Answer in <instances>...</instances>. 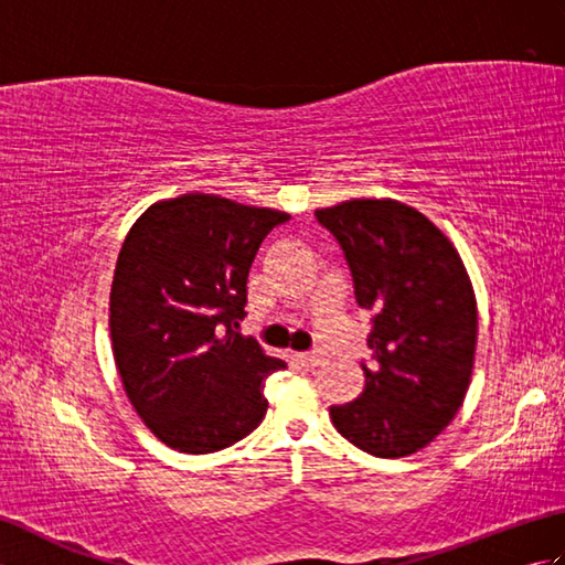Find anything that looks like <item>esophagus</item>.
Masks as SVG:
<instances>
[{
	"label": "esophagus",
	"mask_w": 565,
	"mask_h": 565,
	"mask_svg": "<svg viewBox=\"0 0 565 565\" xmlns=\"http://www.w3.org/2000/svg\"><path fill=\"white\" fill-rule=\"evenodd\" d=\"M298 359H301V364L308 366V369H316V366H322L328 362V354L326 352H306V354H298Z\"/></svg>",
	"instance_id": "34e87169"
}]
</instances>
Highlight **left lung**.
<instances>
[{
	"instance_id": "1",
	"label": "left lung",
	"mask_w": 565,
	"mask_h": 565,
	"mask_svg": "<svg viewBox=\"0 0 565 565\" xmlns=\"http://www.w3.org/2000/svg\"><path fill=\"white\" fill-rule=\"evenodd\" d=\"M352 269L356 303L374 313L364 391L330 417L344 439L379 459L411 456L459 411L473 374L478 308L451 239L395 199L318 209Z\"/></svg>"
}]
</instances>
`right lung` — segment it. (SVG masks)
Here are the masks:
<instances>
[{"label": "right lung", "mask_w": 565, "mask_h": 565, "mask_svg": "<svg viewBox=\"0 0 565 565\" xmlns=\"http://www.w3.org/2000/svg\"><path fill=\"white\" fill-rule=\"evenodd\" d=\"M286 221L191 191L154 201L124 239L109 296L116 369L142 423L174 451L231 447L267 413L264 379L286 364L235 328L252 259Z\"/></svg>", "instance_id": "obj_1"}]
</instances>
